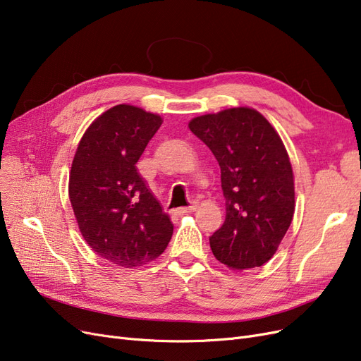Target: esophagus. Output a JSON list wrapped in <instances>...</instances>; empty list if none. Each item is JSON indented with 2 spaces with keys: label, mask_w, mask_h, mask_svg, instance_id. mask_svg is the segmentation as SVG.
<instances>
[{
  "label": "esophagus",
  "mask_w": 361,
  "mask_h": 361,
  "mask_svg": "<svg viewBox=\"0 0 361 361\" xmlns=\"http://www.w3.org/2000/svg\"><path fill=\"white\" fill-rule=\"evenodd\" d=\"M195 211V206H187V207H179V209L174 211V214L176 215H185V214H191Z\"/></svg>",
  "instance_id": "obj_1"
}]
</instances>
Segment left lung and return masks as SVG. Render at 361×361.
<instances>
[{
  "label": "left lung",
  "mask_w": 361,
  "mask_h": 361,
  "mask_svg": "<svg viewBox=\"0 0 361 361\" xmlns=\"http://www.w3.org/2000/svg\"><path fill=\"white\" fill-rule=\"evenodd\" d=\"M221 169L226 220L209 238L214 256L245 271L274 256L295 211L293 173L277 130L253 108H228L190 122Z\"/></svg>",
  "instance_id": "1"
}]
</instances>
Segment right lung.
Instances as JSON below:
<instances>
[{
    "label": "right lung",
    "instance_id": "add662e5",
    "mask_svg": "<svg viewBox=\"0 0 361 361\" xmlns=\"http://www.w3.org/2000/svg\"><path fill=\"white\" fill-rule=\"evenodd\" d=\"M162 123L134 105H116L85 130L72 162L69 199L81 235L97 256L135 268L167 248L173 224L137 170Z\"/></svg>",
    "mask_w": 361,
    "mask_h": 361
}]
</instances>
